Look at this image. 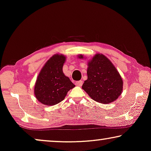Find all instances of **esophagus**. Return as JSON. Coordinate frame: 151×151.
Instances as JSON below:
<instances>
[{"label":"esophagus","mask_w":151,"mask_h":151,"mask_svg":"<svg viewBox=\"0 0 151 151\" xmlns=\"http://www.w3.org/2000/svg\"><path fill=\"white\" fill-rule=\"evenodd\" d=\"M75 85L77 86H81L83 85V81H76Z\"/></svg>","instance_id":"esophagus-1"}]
</instances>
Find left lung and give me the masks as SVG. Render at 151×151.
Here are the masks:
<instances>
[{
  "mask_svg": "<svg viewBox=\"0 0 151 151\" xmlns=\"http://www.w3.org/2000/svg\"><path fill=\"white\" fill-rule=\"evenodd\" d=\"M79 58H83L80 55ZM88 79L82 88L94 101L108 104L122 93L123 82L112 63L103 55L97 54L88 63Z\"/></svg>",
  "mask_w": 151,
  "mask_h": 151,
  "instance_id": "left-lung-1",
  "label": "left lung"
}]
</instances>
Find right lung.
<instances>
[{"label": "right lung", "mask_w": 151, "mask_h": 151, "mask_svg": "<svg viewBox=\"0 0 151 151\" xmlns=\"http://www.w3.org/2000/svg\"><path fill=\"white\" fill-rule=\"evenodd\" d=\"M65 57L55 55L42 68L36 81L34 93L40 103L54 105L62 101L75 86L64 75L62 68Z\"/></svg>", "instance_id": "obj_1"}]
</instances>
